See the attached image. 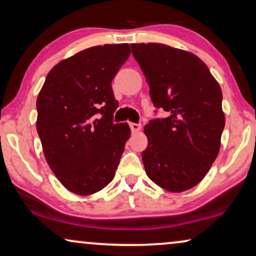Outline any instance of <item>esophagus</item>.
I'll return each mask as SVG.
<instances>
[{"mask_svg": "<svg viewBox=\"0 0 256 256\" xmlns=\"http://www.w3.org/2000/svg\"><path fill=\"white\" fill-rule=\"evenodd\" d=\"M129 126H130L132 132H138V130H141V124H134V122H132V124H129Z\"/></svg>", "mask_w": 256, "mask_h": 256, "instance_id": "esophagus-1", "label": "esophagus"}]
</instances>
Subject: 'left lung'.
I'll list each match as a JSON object with an SVG mask.
<instances>
[{
	"mask_svg": "<svg viewBox=\"0 0 256 256\" xmlns=\"http://www.w3.org/2000/svg\"><path fill=\"white\" fill-rule=\"evenodd\" d=\"M130 46L154 106L166 114L144 127L146 172L168 191L188 190L218 156L225 127L222 88L205 62L191 52L158 43Z\"/></svg>",
	"mask_w": 256,
	"mask_h": 256,
	"instance_id": "8db88e82",
	"label": "left lung"
}]
</instances>
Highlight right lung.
Listing matches in <instances>:
<instances>
[{
    "label": "right lung",
    "mask_w": 256,
    "mask_h": 256,
    "mask_svg": "<svg viewBox=\"0 0 256 256\" xmlns=\"http://www.w3.org/2000/svg\"><path fill=\"white\" fill-rule=\"evenodd\" d=\"M130 54L128 44L80 51L48 72L37 98V132L46 162L68 191L88 196L113 180L130 136L114 124L112 80Z\"/></svg>",
    "instance_id": "add662e5"
}]
</instances>
